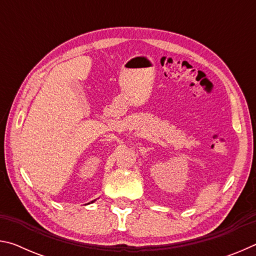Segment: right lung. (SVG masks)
<instances>
[{
	"mask_svg": "<svg viewBox=\"0 0 256 256\" xmlns=\"http://www.w3.org/2000/svg\"><path fill=\"white\" fill-rule=\"evenodd\" d=\"M92 202H94V201H92Z\"/></svg>",
	"mask_w": 256,
	"mask_h": 256,
	"instance_id": "add662e5",
	"label": "right lung"
}]
</instances>
